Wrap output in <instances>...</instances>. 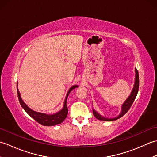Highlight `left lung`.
<instances>
[{
	"label": "left lung",
	"mask_w": 157,
	"mask_h": 157,
	"mask_svg": "<svg viewBox=\"0 0 157 157\" xmlns=\"http://www.w3.org/2000/svg\"><path fill=\"white\" fill-rule=\"evenodd\" d=\"M135 71H136V79H135V84H134V87L133 88V90L131 93V94L128 98V99L126 100V101L123 103V105H122V111L121 114H120L117 117L113 118V119H109V118H105L103 117L101 115H100L98 113H96L94 110H93V114H94V117L99 120H101V121H114V120H116L117 119H119L120 117H121L123 115H124L125 113L129 111V109L131 107L133 102L135 101V98L136 97V95L138 94V90H139V74H138V71L137 69H135Z\"/></svg>",
	"instance_id": "left-lung-1"
}]
</instances>
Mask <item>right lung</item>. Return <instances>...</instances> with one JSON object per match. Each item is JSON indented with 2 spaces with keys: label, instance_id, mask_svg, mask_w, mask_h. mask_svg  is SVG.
<instances>
[{
  "label": "right lung",
  "instance_id": "add662e5",
  "mask_svg": "<svg viewBox=\"0 0 157 157\" xmlns=\"http://www.w3.org/2000/svg\"><path fill=\"white\" fill-rule=\"evenodd\" d=\"M78 86H73L69 90L67 94V96H66L63 109L61 110V111L55 113L54 115H46V114H44V113L34 111L31 109H29L28 106L25 104L24 102L22 101L18 88H17V96H18L20 105H21L22 108L25 110V111L31 117H32L38 123H39L40 124H41L42 125L52 126V125L59 124V123H62L66 119L67 116V114H68V109H67V97L70 92H71L73 89H75V88H78Z\"/></svg>",
  "mask_w": 157,
  "mask_h": 157
}]
</instances>
